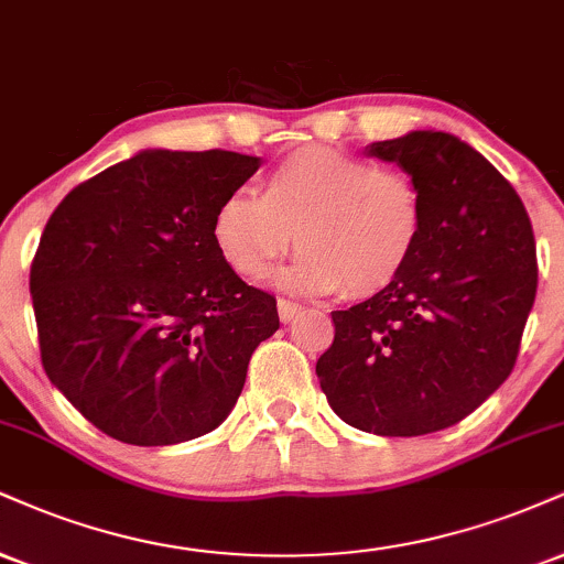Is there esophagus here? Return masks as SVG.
<instances>
[{
	"label": "esophagus",
	"mask_w": 564,
	"mask_h": 564,
	"mask_svg": "<svg viewBox=\"0 0 564 564\" xmlns=\"http://www.w3.org/2000/svg\"><path fill=\"white\" fill-rule=\"evenodd\" d=\"M302 312V304L296 302H289V300H278V317H281L283 323H291L296 315Z\"/></svg>",
	"instance_id": "34e87169"
}]
</instances>
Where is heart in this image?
Returning <instances> with one entry per match:
<instances>
[{
    "label": "heart",
    "instance_id": "obj_1",
    "mask_svg": "<svg viewBox=\"0 0 564 564\" xmlns=\"http://www.w3.org/2000/svg\"><path fill=\"white\" fill-rule=\"evenodd\" d=\"M415 181L344 149L307 144L270 167L262 194H228L213 215V241L247 281H264L291 243L281 273L300 294H381L404 273L423 239Z\"/></svg>",
    "mask_w": 564,
    "mask_h": 564
}]
</instances>
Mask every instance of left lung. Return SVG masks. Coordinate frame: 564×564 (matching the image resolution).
I'll return each mask as SVG.
<instances>
[{
    "label": "left lung",
    "instance_id": "8db88e82",
    "mask_svg": "<svg viewBox=\"0 0 564 564\" xmlns=\"http://www.w3.org/2000/svg\"><path fill=\"white\" fill-rule=\"evenodd\" d=\"M423 196V239L389 289L334 312L315 372L344 423L423 436L478 410L507 381L535 300V241L520 196L484 154L444 131L365 147Z\"/></svg>",
    "mask_w": 564,
    "mask_h": 564
}]
</instances>
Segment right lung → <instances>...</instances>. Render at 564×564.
I'll list each match as a JSON object with an SVG mask.
<instances>
[{
	"label": "right lung",
	"instance_id": "1",
	"mask_svg": "<svg viewBox=\"0 0 564 564\" xmlns=\"http://www.w3.org/2000/svg\"><path fill=\"white\" fill-rule=\"evenodd\" d=\"M260 167L239 152L141 149L46 223L31 300L50 381L107 436L171 446L215 431L278 330L275 296L213 241L215 207Z\"/></svg>",
	"mask_w": 564,
	"mask_h": 564
}]
</instances>
